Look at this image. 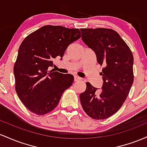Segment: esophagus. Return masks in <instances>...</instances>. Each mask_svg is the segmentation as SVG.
<instances>
[{
  "label": "esophagus",
  "mask_w": 147,
  "mask_h": 147,
  "mask_svg": "<svg viewBox=\"0 0 147 147\" xmlns=\"http://www.w3.org/2000/svg\"><path fill=\"white\" fill-rule=\"evenodd\" d=\"M80 77H78V76H74V81H78V80H80Z\"/></svg>",
  "instance_id": "1"
}]
</instances>
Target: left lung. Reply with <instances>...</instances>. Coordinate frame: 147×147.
<instances>
[{"label":"left lung","mask_w":147,"mask_h":147,"mask_svg":"<svg viewBox=\"0 0 147 147\" xmlns=\"http://www.w3.org/2000/svg\"><path fill=\"white\" fill-rule=\"evenodd\" d=\"M82 40L92 49L103 69L101 89L86 82L80 94L84 111L94 119H105L122 106L133 83V55L116 31L108 28H81Z\"/></svg>","instance_id":"1"}]
</instances>
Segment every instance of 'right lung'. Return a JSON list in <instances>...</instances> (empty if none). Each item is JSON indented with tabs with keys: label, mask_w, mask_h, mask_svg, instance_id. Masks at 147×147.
Listing matches in <instances>:
<instances>
[{
	"label": "right lung",
	"mask_w": 147,
	"mask_h": 147,
	"mask_svg": "<svg viewBox=\"0 0 147 147\" xmlns=\"http://www.w3.org/2000/svg\"><path fill=\"white\" fill-rule=\"evenodd\" d=\"M78 28L44 26L23 41L14 67L18 96L32 113L44 115L55 109L63 92L71 86L74 76L53 70V60L64 56L69 44L80 39Z\"/></svg>",
	"instance_id": "1"
}]
</instances>
